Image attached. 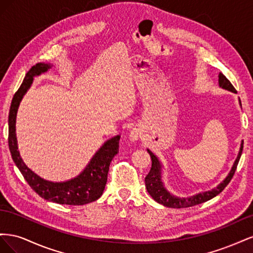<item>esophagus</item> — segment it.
<instances>
[{
	"label": "esophagus",
	"mask_w": 253,
	"mask_h": 253,
	"mask_svg": "<svg viewBox=\"0 0 253 253\" xmlns=\"http://www.w3.org/2000/svg\"><path fill=\"white\" fill-rule=\"evenodd\" d=\"M142 137V131L140 128H137V127H134L133 129H131L129 131V140L131 141H137L139 140Z\"/></svg>",
	"instance_id": "1"
}]
</instances>
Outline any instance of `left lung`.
Segmentation results:
<instances>
[{
  "label": "left lung",
  "instance_id": "8db88e82",
  "mask_svg": "<svg viewBox=\"0 0 253 253\" xmlns=\"http://www.w3.org/2000/svg\"><path fill=\"white\" fill-rule=\"evenodd\" d=\"M218 85L221 88L236 94V90L233 87L232 84L230 83V81H229L221 73H219V75H218ZM239 103L242 108V103H241L240 98H239ZM243 144H244V140H242V142H241V148L239 151V154H237V157L234 160L231 170L229 171L228 175L226 176L223 181L218 183L216 187H214L213 189H211L209 191L200 192V193H197L192 196H189V197L175 196L167 190V188L165 187V183L163 181V167L164 166L162 163H160V160L157 158V156L155 154H153L152 151H150L148 149L149 154L152 158V168H151L149 174L145 176V178H144L145 188H147V191L152 196L153 200L157 202L158 204L164 205L165 207H169V208H188V207H192V206L209 201V200H211V198L218 195L221 191H223L227 187L228 183L230 182L231 178L233 177V174L236 170L237 164H239V160L242 155Z\"/></svg>",
  "mask_w": 253,
  "mask_h": 253
}]
</instances>
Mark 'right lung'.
I'll use <instances>...</instances> for the list:
<instances>
[{
  "mask_svg": "<svg viewBox=\"0 0 253 253\" xmlns=\"http://www.w3.org/2000/svg\"><path fill=\"white\" fill-rule=\"evenodd\" d=\"M51 67L52 64L50 63H37L34 65L26 74L20 88L12 98L8 116V144L10 154L28 185L44 200L60 205H85L97 201L103 193L108 181L110 164L118 152L119 135L106 140L91 157L84 170L78 176L66 181H50L40 177L23 162L18 150L16 120L19 105L23 97L32 86L34 78L46 73Z\"/></svg>",
  "mask_w": 253,
  "mask_h": 253,
  "instance_id": "obj_1",
  "label": "right lung"
}]
</instances>
